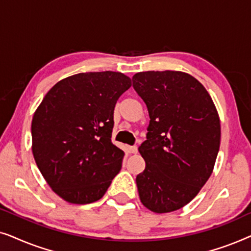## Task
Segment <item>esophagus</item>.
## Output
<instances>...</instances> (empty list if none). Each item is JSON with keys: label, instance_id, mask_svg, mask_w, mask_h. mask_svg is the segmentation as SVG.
<instances>
[{"label": "esophagus", "instance_id": "obj_1", "mask_svg": "<svg viewBox=\"0 0 251 251\" xmlns=\"http://www.w3.org/2000/svg\"><path fill=\"white\" fill-rule=\"evenodd\" d=\"M128 150H129V153H132V154L138 152V147H137V146H129Z\"/></svg>", "mask_w": 251, "mask_h": 251}]
</instances>
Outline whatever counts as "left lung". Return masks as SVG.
Wrapping results in <instances>:
<instances>
[{"label": "left lung", "instance_id": "8db88e82", "mask_svg": "<svg viewBox=\"0 0 251 251\" xmlns=\"http://www.w3.org/2000/svg\"><path fill=\"white\" fill-rule=\"evenodd\" d=\"M132 85L151 119L138 149L146 162L136 177L139 199L156 214L178 210L214 170L221 145L218 112L203 85L184 72H140Z\"/></svg>", "mask_w": 251, "mask_h": 251}]
</instances>
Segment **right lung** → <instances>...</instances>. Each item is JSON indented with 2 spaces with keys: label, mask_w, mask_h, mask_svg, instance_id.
Wrapping results in <instances>:
<instances>
[{
  "label": "right lung",
  "mask_w": 251,
  "mask_h": 251,
  "mask_svg": "<svg viewBox=\"0 0 251 251\" xmlns=\"http://www.w3.org/2000/svg\"><path fill=\"white\" fill-rule=\"evenodd\" d=\"M131 78L119 72L78 73L57 82L32 120V151L41 174L65 201L104 197L125 152L112 143L114 107Z\"/></svg>",
  "instance_id": "obj_1"
}]
</instances>
